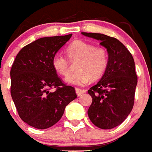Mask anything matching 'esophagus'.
Listing matches in <instances>:
<instances>
[{
  "label": "esophagus",
  "instance_id": "1",
  "mask_svg": "<svg viewBox=\"0 0 152 152\" xmlns=\"http://www.w3.org/2000/svg\"><path fill=\"white\" fill-rule=\"evenodd\" d=\"M85 92L86 90H84V89H79V88H76V95H77L78 96H82V95Z\"/></svg>",
  "mask_w": 152,
  "mask_h": 152
}]
</instances>
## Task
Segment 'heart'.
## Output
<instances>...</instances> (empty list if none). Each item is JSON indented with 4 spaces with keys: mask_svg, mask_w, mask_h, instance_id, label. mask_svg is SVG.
Returning a JSON list of instances; mask_svg holds the SVG:
<instances>
[{
    "mask_svg": "<svg viewBox=\"0 0 152 152\" xmlns=\"http://www.w3.org/2000/svg\"><path fill=\"white\" fill-rule=\"evenodd\" d=\"M69 61L75 64V72L69 73L65 78L67 83L84 86L90 81L103 76L109 64V55L105 48L94 47L83 40L72 42L66 49ZM53 68L56 73L66 76L69 71V63L61 53L55 54L52 60Z\"/></svg>",
    "mask_w": 152,
    "mask_h": 152,
    "instance_id": "b5f03b06",
    "label": "heart"
}]
</instances>
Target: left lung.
Masks as SVG:
<instances>
[{"label": "left lung", "instance_id": "8db88e82", "mask_svg": "<svg viewBox=\"0 0 152 152\" xmlns=\"http://www.w3.org/2000/svg\"><path fill=\"white\" fill-rule=\"evenodd\" d=\"M98 39L109 53V64L101 80L88 90L92 102L88 109L91 122L102 129L119 125L134 105L138 83L131 53L116 38L96 33H82Z\"/></svg>", "mask_w": 152, "mask_h": 152}]
</instances>
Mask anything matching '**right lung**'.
Wrapping results in <instances>:
<instances>
[{
	"label": "right lung",
	"instance_id": "add662e5",
	"mask_svg": "<svg viewBox=\"0 0 152 152\" xmlns=\"http://www.w3.org/2000/svg\"><path fill=\"white\" fill-rule=\"evenodd\" d=\"M72 37H43L21 49L10 69V94L20 118L32 127L45 129L61 118L75 89L64 84L52 66L53 57ZM51 88L55 91L50 92Z\"/></svg>",
	"mask_w": 152,
	"mask_h": 152
}]
</instances>
